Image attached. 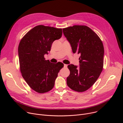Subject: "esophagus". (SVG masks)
<instances>
[{"instance_id": "obj_1", "label": "esophagus", "mask_w": 123, "mask_h": 123, "mask_svg": "<svg viewBox=\"0 0 123 123\" xmlns=\"http://www.w3.org/2000/svg\"><path fill=\"white\" fill-rule=\"evenodd\" d=\"M67 66H68V65H67V64H64V68H67Z\"/></svg>"}]
</instances>
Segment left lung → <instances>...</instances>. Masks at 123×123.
I'll use <instances>...</instances> for the list:
<instances>
[{"mask_svg":"<svg viewBox=\"0 0 123 123\" xmlns=\"http://www.w3.org/2000/svg\"><path fill=\"white\" fill-rule=\"evenodd\" d=\"M63 33L71 45L73 52L80 55V66H68L70 74L68 86L77 92H84L95 83L103 71L104 49L102 40L91 28L74 25L63 29Z\"/></svg>","mask_w":123,"mask_h":123,"instance_id":"obj_1","label":"left lung"}]
</instances>
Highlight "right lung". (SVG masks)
Returning a JSON list of instances; mask_svg holds the SVG:
<instances>
[{
  "label": "right lung",
  "mask_w": 123,
  "mask_h": 123,
  "mask_svg": "<svg viewBox=\"0 0 123 123\" xmlns=\"http://www.w3.org/2000/svg\"><path fill=\"white\" fill-rule=\"evenodd\" d=\"M62 29L40 25L29 31L21 39L18 48L19 68L23 78L31 89L39 93L53 88L64 64L45 60L53 42L60 39Z\"/></svg>",
  "instance_id": "obj_1"
}]
</instances>
